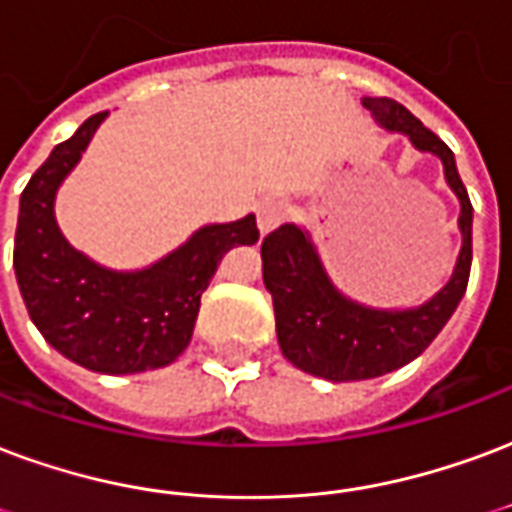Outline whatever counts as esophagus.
<instances>
[{"label": "esophagus", "mask_w": 512, "mask_h": 512, "mask_svg": "<svg viewBox=\"0 0 512 512\" xmlns=\"http://www.w3.org/2000/svg\"><path fill=\"white\" fill-rule=\"evenodd\" d=\"M290 217V203L282 198H266L257 206V227L260 233H271Z\"/></svg>", "instance_id": "34e87169"}]
</instances>
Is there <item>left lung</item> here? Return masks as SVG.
<instances>
[{"mask_svg": "<svg viewBox=\"0 0 512 512\" xmlns=\"http://www.w3.org/2000/svg\"><path fill=\"white\" fill-rule=\"evenodd\" d=\"M385 130L410 135L412 146L437 154L445 179L461 200V255L450 282L429 304L407 312H382L347 301L301 227L282 225L263 238V282L274 298L276 336L287 361L331 382L372 380L418 358L456 312L472 268V203L458 176L453 151L404 105L388 97H363Z\"/></svg>", "mask_w": 512, "mask_h": 512, "instance_id": "left-lung-1", "label": "left lung"}]
</instances>
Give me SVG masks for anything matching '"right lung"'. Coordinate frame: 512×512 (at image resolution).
Wrapping results in <instances>:
<instances>
[{"mask_svg":"<svg viewBox=\"0 0 512 512\" xmlns=\"http://www.w3.org/2000/svg\"><path fill=\"white\" fill-rule=\"evenodd\" d=\"M105 111L83 121L34 170L21 192L13 268L26 312L64 358L102 374L160 369L192 339L200 295L227 249L255 244V217L200 227L187 244L143 271L119 274L97 266L64 241L54 219L62 179L81 160Z\"/></svg>","mask_w":512,"mask_h":512,"instance_id":"right-lung-1","label":"right lung"}]
</instances>
